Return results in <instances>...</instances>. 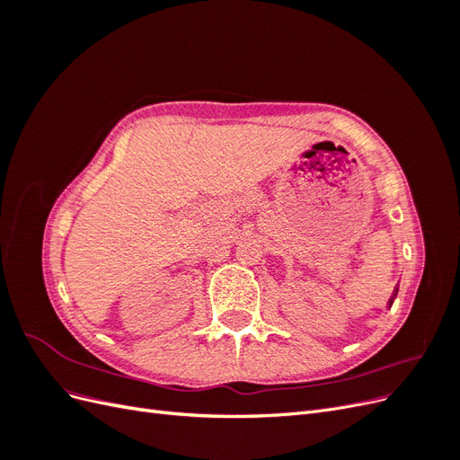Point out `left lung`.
Masks as SVG:
<instances>
[{"mask_svg":"<svg viewBox=\"0 0 460 460\" xmlns=\"http://www.w3.org/2000/svg\"><path fill=\"white\" fill-rule=\"evenodd\" d=\"M397 288H395V291H394V296L392 297H389V301H387V307H392V305H394V301H395V297H397Z\"/></svg>","mask_w":460,"mask_h":460,"instance_id":"left-lung-1","label":"left lung"}]
</instances>
